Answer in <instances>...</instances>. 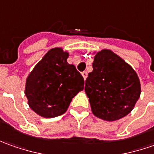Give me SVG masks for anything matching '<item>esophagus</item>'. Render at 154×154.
<instances>
[{
    "instance_id": "esophagus-1",
    "label": "esophagus",
    "mask_w": 154,
    "mask_h": 154,
    "mask_svg": "<svg viewBox=\"0 0 154 154\" xmlns=\"http://www.w3.org/2000/svg\"><path fill=\"white\" fill-rule=\"evenodd\" d=\"M82 77H83V78H84V80H86V78H87V77H88L87 72H82Z\"/></svg>"
}]
</instances>
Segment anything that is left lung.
<instances>
[{
  "mask_svg": "<svg viewBox=\"0 0 154 154\" xmlns=\"http://www.w3.org/2000/svg\"><path fill=\"white\" fill-rule=\"evenodd\" d=\"M94 54L93 71L88 75L84 88L92 112L106 121L119 120L130 113L140 97L139 77L112 50Z\"/></svg>",
  "mask_w": 154,
  "mask_h": 154,
  "instance_id": "obj_1",
  "label": "left lung"
}]
</instances>
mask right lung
<instances>
[{
	"label": "right lung",
	"instance_id": "right-lung-1",
	"mask_svg": "<svg viewBox=\"0 0 154 154\" xmlns=\"http://www.w3.org/2000/svg\"><path fill=\"white\" fill-rule=\"evenodd\" d=\"M62 48L48 51L26 78L24 94L30 108L50 119L64 114L72 98L83 89L84 80L75 66L67 62Z\"/></svg>",
	"mask_w": 154,
	"mask_h": 154
}]
</instances>
